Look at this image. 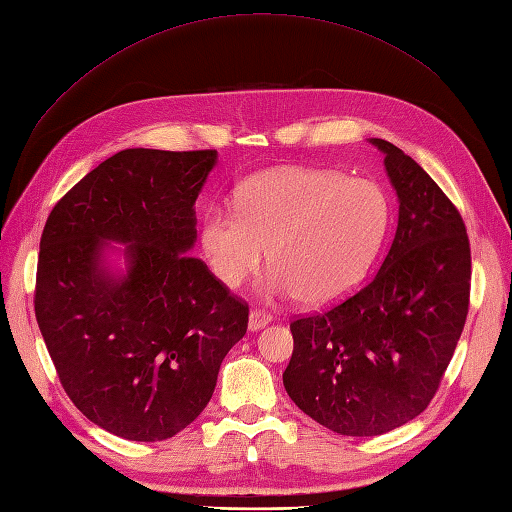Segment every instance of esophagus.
<instances>
[{"mask_svg":"<svg viewBox=\"0 0 512 512\" xmlns=\"http://www.w3.org/2000/svg\"><path fill=\"white\" fill-rule=\"evenodd\" d=\"M271 322V316L260 312V309H252L250 312V320H247V327H250V331H258L262 327H267V324Z\"/></svg>","mask_w":512,"mask_h":512,"instance_id":"34e87169","label":"esophagus"}]
</instances>
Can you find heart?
<instances>
[{"label": "heart", "mask_w": 512, "mask_h": 512, "mask_svg": "<svg viewBox=\"0 0 512 512\" xmlns=\"http://www.w3.org/2000/svg\"><path fill=\"white\" fill-rule=\"evenodd\" d=\"M389 224V196L376 181L292 166L243 183L237 209H209L200 243L228 288L256 275L269 250L273 294L327 305L365 280Z\"/></svg>", "instance_id": "heart-1"}]
</instances>
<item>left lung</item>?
I'll list each match as a JSON object with an SVG mask.
<instances>
[{"label":"left lung","instance_id":"8db88e82","mask_svg":"<svg viewBox=\"0 0 512 512\" xmlns=\"http://www.w3.org/2000/svg\"><path fill=\"white\" fill-rule=\"evenodd\" d=\"M399 200L382 267L350 299L290 324V399L342 436H382L436 395L466 324L470 241L459 211L399 147L371 138Z\"/></svg>","mask_w":512,"mask_h":512}]
</instances>
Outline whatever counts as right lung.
Listing matches in <instances>:
<instances>
[{"label": "right lung", "instance_id": "obj_1", "mask_svg": "<svg viewBox=\"0 0 512 512\" xmlns=\"http://www.w3.org/2000/svg\"><path fill=\"white\" fill-rule=\"evenodd\" d=\"M215 162V149H123L44 224L40 333L72 404L119 438L160 442L188 427L247 331V305L190 256L194 203ZM111 251L126 270L110 269Z\"/></svg>", "mask_w": 512, "mask_h": 512}]
</instances>
